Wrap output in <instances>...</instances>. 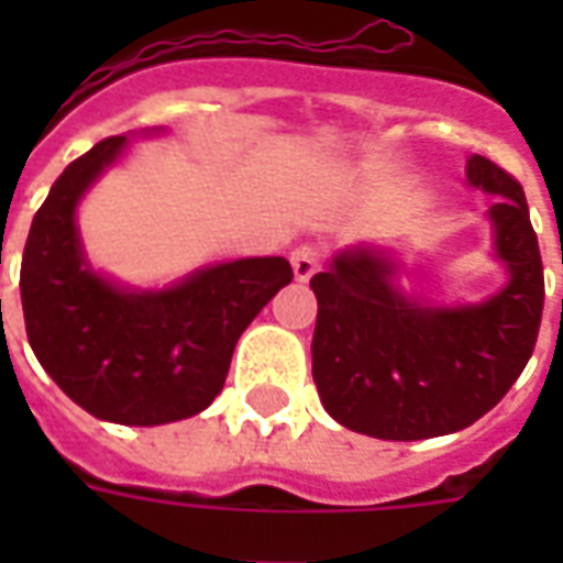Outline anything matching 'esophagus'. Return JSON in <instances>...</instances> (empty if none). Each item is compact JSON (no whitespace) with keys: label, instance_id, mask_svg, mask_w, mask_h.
Wrapping results in <instances>:
<instances>
[{"label":"esophagus","instance_id":"esophagus-1","mask_svg":"<svg viewBox=\"0 0 563 563\" xmlns=\"http://www.w3.org/2000/svg\"><path fill=\"white\" fill-rule=\"evenodd\" d=\"M318 265H321V251H318V247L303 245L291 254V268H295V277H298L300 283H307L309 277L318 272Z\"/></svg>","mask_w":563,"mask_h":563}]
</instances>
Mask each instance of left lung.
<instances>
[{
	"mask_svg": "<svg viewBox=\"0 0 563 563\" xmlns=\"http://www.w3.org/2000/svg\"><path fill=\"white\" fill-rule=\"evenodd\" d=\"M467 184L490 203L494 254L508 283L482 303L438 307L397 286L400 260L360 245L309 286L318 298L312 379L342 427L420 441L471 427L497 406L532 356L543 316V263L523 187L482 154Z\"/></svg>",
	"mask_w": 563,
	"mask_h": 563,
	"instance_id": "left-lung-1",
	"label": "left lung"
}]
</instances>
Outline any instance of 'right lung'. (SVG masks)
I'll return each mask as SVG.
<instances>
[{"label":"right lung","instance_id":"1","mask_svg":"<svg viewBox=\"0 0 563 563\" xmlns=\"http://www.w3.org/2000/svg\"><path fill=\"white\" fill-rule=\"evenodd\" d=\"M125 145L128 136L101 140L48 189L22 251V316L31 351L69 400L110 423L161 427L219 397L239 335L289 286L291 265L247 256L166 289H131L92 272L75 210Z\"/></svg>","mask_w":563,"mask_h":563}]
</instances>
